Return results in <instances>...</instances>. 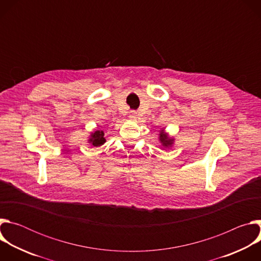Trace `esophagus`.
<instances>
[{
  "label": "esophagus",
  "instance_id": "1",
  "mask_svg": "<svg viewBox=\"0 0 261 261\" xmlns=\"http://www.w3.org/2000/svg\"><path fill=\"white\" fill-rule=\"evenodd\" d=\"M136 117H137V113H136V111H131V114H130V118L131 119H136Z\"/></svg>",
  "mask_w": 261,
  "mask_h": 261
}]
</instances>
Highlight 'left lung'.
I'll use <instances>...</instances> for the list:
<instances>
[{
    "label": "left lung",
    "instance_id": "8db88e82",
    "mask_svg": "<svg viewBox=\"0 0 261 261\" xmlns=\"http://www.w3.org/2000/svg\"><path fill=\"white\" fill-rule=\"evenodd\" d=\"M159 140L161 141V143H162V145L163 146H165V147H168V146H171V144L173 143V138H170V137H168V135L165 133V132H163V130L160 132V137H159Z\"/></svg>",
    "mask_w": 261,
    "mask_h": 261
}]
</instances>
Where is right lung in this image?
I'll use <instances>...</instances> for the list:
<instances>
[{
  "label": "right lung",
  "instance_id": "right-lung-1",
  "mask_svg": "<svg viewBox=\"0 0 261 261\" xmlns=\"http://www.w3.org/2000/svg\"><path fill=\"white\" fill-rule=\"evenodd\" d=\"M90 143L93 146H100L105 142V138H104V133L103 131H96L94 133L91 134V138L89 139Z\"/></svg>",
  "mask_w": 261,
  "mask_h": 261
}]
</instances>
